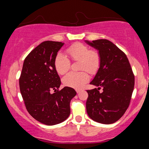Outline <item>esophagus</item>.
Wrapping results in <instances>:
<instances>
[{
  "label": "esophagus",
  "mask_w": 149,
  "mask_h": 149,
  "mask_svg": "<svg viewBox=\"0 0 149 149\" xmlns=\"http://www.w3.org/2000/svg\"><path fill=\"white\" fill-rule=\"evenodd\" d=\"M75 91H76L77 93H79L81 92V89H76Z\"/></svg>",
  "instance_id": "obj_1"
}]
</instances>
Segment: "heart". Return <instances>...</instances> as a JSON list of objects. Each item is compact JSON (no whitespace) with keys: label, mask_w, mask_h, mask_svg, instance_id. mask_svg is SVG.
Masks as SVG:
<instances>
[{"label":"heart","mask_w":149,"mask_h":149,"mask_svg":"<svg viewBox=\"0 0 149 149\" xmlns=\"http://www.w3.org/2000/svg\"><path fill=\"white\" fill-rule=\"evenodd\" d=\"M72 61H79V72H70L63 77L62 82L67 87L79 89L89 79L90 74H97L101 64V56L96 49H90L86 45L81 42H74L65 50ZM54 68L58 74L63 75L71 67V62L64 54L58 53L54 58Z\"/></svg>","instance_id":"1"}]
</instances>
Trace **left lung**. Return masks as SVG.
Masks as SVG:
<instances>
[{
    "instance_id": "8db88e82",
    "label": "left lung",
    "mask_w": 149,
    "mask_h": 149,
    "mask_svg": "<svg viewBox=\"0 0 149 149\" xmlns=\"http://www.w3.org/2000/svg\"><path fill=\"white\" fill-rule=\"evenodd\" d=\"M87 42L101 56L100 68L90 83L99 88L87 90V114L95 122L110 124L119 120L129 107L134 74L126 54L112 42L107 39ZM100 88L102 92L99 91Z\"/></svg>"
}]
</instances>
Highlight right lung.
Returning <instances> with one entry per match:
<instances>
[{
	"instance_id": "right-lung-1",
	"label": "right lung",
	"mask_w": 149,
	"mask_h": 149,
	"mask_svg": "<svg viewBox=\"0 0 149 149\" xmlns=\"http://www.w3.org/2000/svg\"><path fill=\"white\" fill-rule=\"evenodd\" d=\"M64 43L47 41L32 50L24 60L19 79L20 92L27 112L45 125L67 119L70 103L76 95L71 87L59 90L61 81L54 68V58ZM53 90L55 93H50Z\"/></svg>"
}]
</instances>
